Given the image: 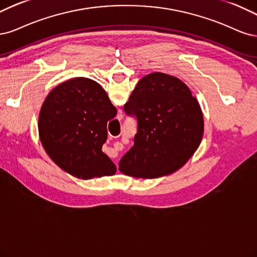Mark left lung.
I'll use <instances>...</instances> for the list:
<instances>
[{
  "mask_svg": "<svg viewBox=\"0 0 257 257\" xmlns=\"http://www.w3.org/2000/svg\"><path fill=\"white\" fill-rule=\"evenodd\" d=\"M123 111L136 117L134 146L122 156L119 171L137 178H157L177 171L201 143L204 119L189 87L167 73L141 79Z\"/></svg>",
  "mask_w": 257,
  "mask_h": 257,
  "instance_id": "1",
  "label": "left lung"
}]
</instances>
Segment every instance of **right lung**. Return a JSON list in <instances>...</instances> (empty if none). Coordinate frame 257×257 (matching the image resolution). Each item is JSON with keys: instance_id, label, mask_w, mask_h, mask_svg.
Here are the masks:
<instances>
[{"instance_id": "obj_1", "label": "right lung", "mask_w": 257, "mask_h": 257, "mask_svg": "<svg viewBox=\"0 0 257 257\" xmlns=\"http://www.w3.org/2000/svg\"><path fill=\"white\" fill-rule=\"evenodd\" d=\"M117 110L96 81L74 78L53 88L41 106V144L64 171L81 179L114 175L116 167L102 151L107 121Z\"/></svg>"}]
</instances>
